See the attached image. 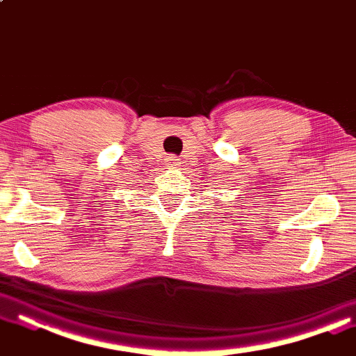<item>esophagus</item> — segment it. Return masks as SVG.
Returning a JSON list of instances; mask_svg holds the SVG:
<instances>
[{
	"label": "esophagus",
	"mask_w": 356,
	"mask_h": 356,
	"mask_svg": "<svg viewBox=\"0 0 356 356\" xmlns=\"http://www.w3.org/2000/svg\"><path fill=\"white\" fill-rule=\"evenodd\" d=\"M166 164H169V166H177L179 160H177L176 156H168L166 158Z\"/></svg>",
	"instance_id": "esophagus-1"
}]
</instances>
